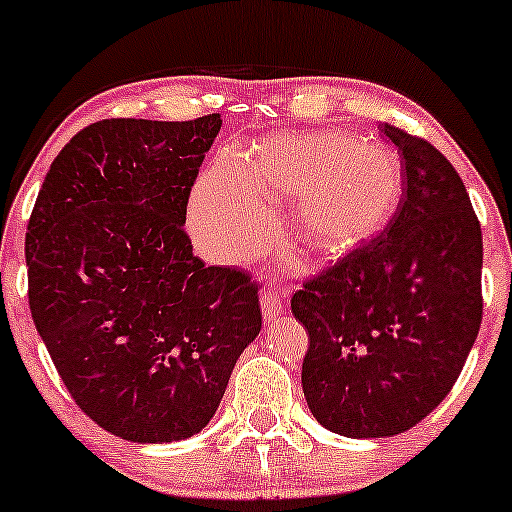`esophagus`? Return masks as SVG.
<instances>
[{"label": "esophagus", "mask_w": 512, "mask_h": 512, "mask_svg": "<svg viewBox=\"0 0 512 512\" xmlns=\"http://www.w3.org/2000/svg\"><path fill=\"white\" fill-rule=\"evenodd\" d=\"M260 307H262L264 321L278 319V314H281V309H283V300H281V295H278L276 288L264 290V293L260 295Z\"/></svg>", "instance_id": "obj_1"}]
</instances>
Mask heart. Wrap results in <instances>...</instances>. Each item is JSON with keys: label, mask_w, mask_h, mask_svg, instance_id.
<instances>
[{"label": "heart", "mask_w": 512, "mask_h": 512, "mask_svg": "<svg viewBox=\"0 0 512 512\" xmlns=\"http://www.w3.org/2000/svg\"><path fill=\"white\" fill-rule=\"evenodd\" d=\"M401 196L404 163L392 146L321 129L260 141L243 158L224 151L193 189L189 224L210 260L236 262L267 241L262 200H293V241L335 257L383 234Z\"/></svg>", "instance_id": "obj_1"}]
</instances>
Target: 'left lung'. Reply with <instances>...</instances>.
Masks as SVG:
<instances>
[{
    "label": "left lung",
    "mask_w": 512,
    "mask_h": 512,
    "mask_svg": "<svg viewBox=\"0 0 512 512\" xmlns=\"http://www.w3.org/2000/svg\"><path fill=\"white\" fill-rule=\"evenodd\" d=\"M404 196L390 226L293 295L307 328L302 392L326 430H411L442 404L482 323V229L454 165L399 127Z\"/></svg>",
    "instance_id": "left-lung-1"
}]
</instances>
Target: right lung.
<instances>
[{"label":"right lung","instance_id":"add662e5","mask_svg":"<svg viewBox=\"0 0 512 512\" xmlns=\"http://www.w3.org/2000/svg\"><path fill=\"white\" fill-rule=\"evenodd\" d=\"M219 129V113L94 122L56 155L32 208V321L77 406L127 442L198 435L260 335L255 283L205 267L184 234Z\"/></svg>","mask_w":512,"mask_h":512}]
</instances>
